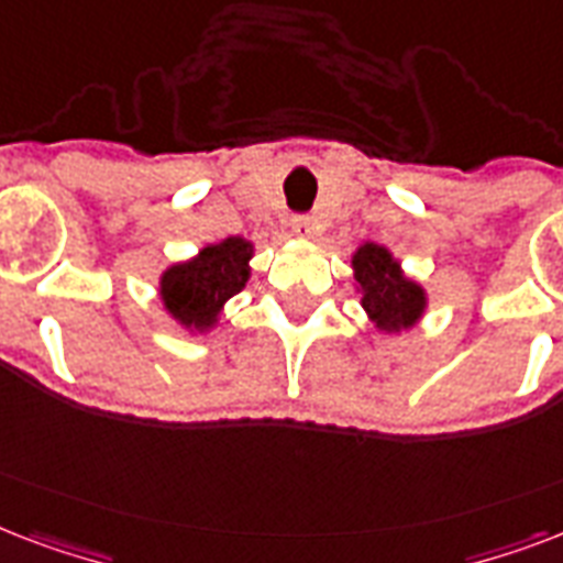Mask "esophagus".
Here are the masks:
<instances>
[{"label": "esophagus", "instance_id": "esophagus-1", "mask_svg": "<svg viewBox=\"0 0 563 563\" xmlns=\"http://www.w3.org/2000/svg\"><path fill=\"white\" fill-rule=\"evenodd\" d=\"M294 232L299 234V238H313V232H317V222H313V217H308V213H296Z\"/></svg>", "mask_w": 563, "mask_h": 563}]
</instances>
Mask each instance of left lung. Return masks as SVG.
<instances>
[{
  "instance_id": "8db88e82",
  "label": "left lung",
  "mask_w": 563,
  "mask_h": 563,
  "mask_svg": "<svg viewBox=\"0 0 563 563\" xmlns=\"http://www.w3.org/2000/svg\"><path fill=\"white\" fill-rule=\"evenodd\" d=\"M355 282L364 290V308L373 317L378 329L399 331L417 322L422 313V290L413 282L402 278L399 264L390 258V252L367 243L355 255Z\"/></svg>"
}]
</instances>
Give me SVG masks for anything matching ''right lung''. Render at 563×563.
<instances>
[{"label":"right lung","instance_id":"right-lung-1","mask_svg":"<svg viewBox=\"0 0 563 563\" xmlns=\"http://www.w3.org/2000/svg\"><path fill=\"white\" fill-rule=\"evenodd\" d=\"M252 246L243 238L208 246L199 258L167 269L161 278V296L167 311L185 325H211L229 296L241 294L250 278Z\"/></svg>","mask_w":563,"mask_h":563}]
</instances>
